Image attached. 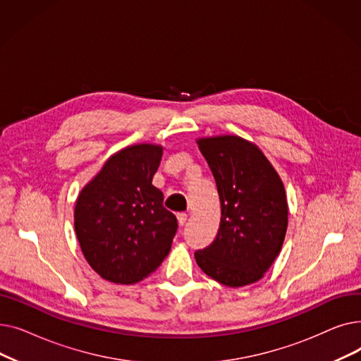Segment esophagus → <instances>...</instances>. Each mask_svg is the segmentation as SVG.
Segmentation results:
<instances>
[{"mask_svg": "<svg viewBox=\"0 0 361 361\" xmlns=\"http://www.w3.org/2000/svg\"><path fill=\"white\" fill-rule=\"evenodd\" d=\"M177 219H178V224H180L181 226H184L185 222H187V214H184V212L178 214V215H177Z\"/></svg>", "mask_w": 361, "mask_h": 361, "instance_id": "1", "label": "esophagus"}]
</instances>
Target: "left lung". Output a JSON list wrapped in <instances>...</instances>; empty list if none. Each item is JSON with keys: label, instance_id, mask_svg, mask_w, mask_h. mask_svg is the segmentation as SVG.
Returning <instances> with one entry per match:
<instances>
[{"label": "left lung", "instance_id": "1", "mask_svg": "<svg viewBox=\"0 0 361 361\" xmlns=\"http://www.w3.org/2000/svg\"><path fill=\"white\" fill-rule=\"evenodd\" d=\"M221 202L215 240L195 252L199 268L226 287L259 281L279 255L288 225L286 188L259 147L237 136L200 139Z\"/></svg>", "mask_w": 361, "mask_h": 361}]
</instances>
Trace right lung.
Wrapping results in <instances>:
<instances>
[{
    "mask_svg": "<svg viewBox=\"0 0 361 361\" xmlns=\"http://www.w3.org/2000/svg\"><path fill=\"white\" fill-rule=\"evenodd\" d=\"M162 147L130 146L111 157L79 195L74 226L82 252L104 279L135 283L171 250L178 224L152 185Z\"/></svg>",
    "mask_w": 361,
    "mask_h": 361,
    "instance_id": "obj_1",
    "label": "right lung"
}]
</instances>
